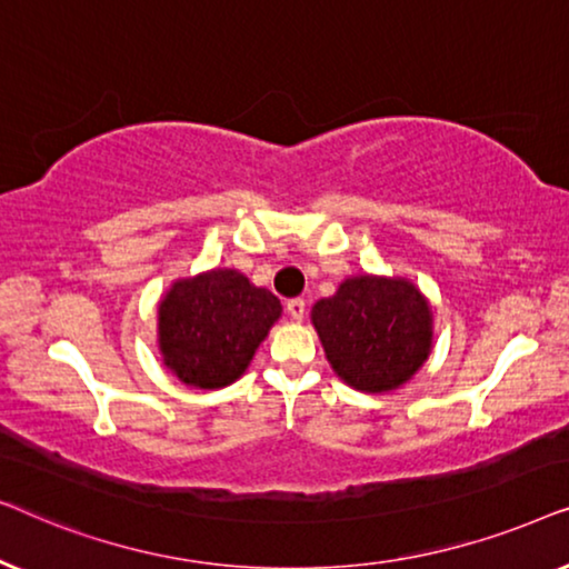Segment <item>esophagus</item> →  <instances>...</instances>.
Wrapping results in <instances>:
<instances>
[{"instance_id":"esophagus-1","label":"esophagus","mask_w":569,"mask_h":569,"mask_svg":"<svg viewBox=\"0 0 569 569\" xmlns=\"http://www.w3.org/2000/svg\"><path fill=\"white\" fill-rule=\"evenodd\" d=\"M284 310H287V316L292 318V321H302V318H306V300H302V298L287 300Z\"/></svg>"}]
</instances>
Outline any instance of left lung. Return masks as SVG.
<instances>
[{
	"mask_svg": "<svg viewBox=\"0 0 569 569\" xmlns=\"http://www.w3.org/2000/svg\"><path fill=\"white\" fill-rule=\"evenodd\" d=\"M310 321L333 372L362 393L396 391L432 349L430 302L403 277H349Z\"/></svg>",
	"mask_w": 569,
	"mask_h": 569,
	"instance_id": "1",
	"label": "left lung"
}]
</instances>
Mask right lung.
Listing matches in <instances>:
<instances>
[{"instance_id":"1","label":"right lung","mask_w":569,"mask_h":569,"mask_svg":"<svg viewBox=\"0 0 569 569\" xmlns=\"http://www.w3.org/2000/svg\"><path fill=\"white\" fill-rule=\"evenodd\" d=\"M279 316L274 295L236 269L178 279L158 306L162 362L186 386L204 391L230 386Z\"/></svg>"}]
</instances>
